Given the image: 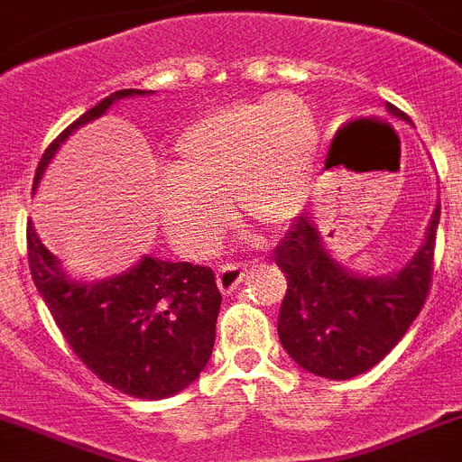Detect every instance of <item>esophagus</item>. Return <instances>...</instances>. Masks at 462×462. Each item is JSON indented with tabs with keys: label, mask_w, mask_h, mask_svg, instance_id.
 <instances>
[{
	"label": "esophagus",
	"mask_w": 462,
	"mask_h": 462,
	"mask_svg": "<svg viewBox=\"0 0 462 462\" xmlns=\"http://www.w3.org/2000/svg\"><path fill=\"white\" fill-rule=\"evenodd\" d=\"M245 279L243 263H222L217 270V286L222 293H234Z\"/></svg>",
	"instance_id": "34e87169"
}]
</instances>
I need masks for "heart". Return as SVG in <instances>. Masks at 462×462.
Masks as SVG:
<instances>
[{"label":"heart","instance_id":"heart-1","mask_svg":"<svg viewBox=\"0 0 462 462\" xmlns=\"http://www.w3.org/2000/svg\"><path fill=\"white\" fill-rule=\"evenodd\" d=\"M319 121L302 98L282 93L203 116L176 142L158 210L169 238L206 254L236 213L261 231H282L311 192Z\"/></svg>","mask_w":462,"mask_h":462}]
</instances>
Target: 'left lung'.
I'll return each mask as SVG.
<instances>
[{"label":"left lung","instance_id":"left-lung-1","mask_svg":"<svg viewBox=\"0 0 462 462\" xmlns=\"http://www.w3.org/2000/svg\"><path fill=\"white\" fill-rule=\"evenodd\" d=\"M387 112L408 121L394 105ZM438 224L439 203L426 243L401 273L355 277L329 256L314 217L300 215L274 249V263L289 282L277 323L283 350L320 378L348 380L374 369L426 304Z\"/></svg>","mask_w":462,"mask_h":462}]
</instances>
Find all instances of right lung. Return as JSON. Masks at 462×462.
Returning <instances> with one entry per match:
<instances>
[{"label":"right lung","mask_w":462,"mask_h":462,"mask_svg":"<svg viewBox=\"0 0 462 462\" xmlns=\"http://www.w3.org/2000/svg\"><path fill=\"white\" fill-rule=\"evenodd\" d=\"M124 88L68 125L38 162L33 189L57 148L79 125L103 116L116 100L142 96ZM33 283L73 353L103 383L134 399L158 401L199 378L215 346L219 295L208 265L143 256L130 273L96 283L73 282L27 222Z\"/></svg>","instance_id":"1"}]
</instances>
